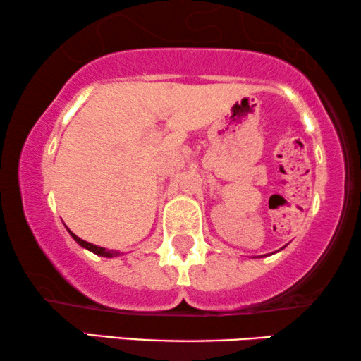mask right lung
<instances>
[{
    "label": "right lung",
    "mask_w": 361,
    "mask_h": 361,
    "mask_svg": "<svg viewBox=\"0 0 361 361\" xmlns=\"http://www.w3.org/2000/svg\"><path fill=\"white\" fill-rule=\"evenodd\" d=\"M68 231H70V230H68ZM70 235L73 236V240H75L76 243H78L80 246H83V248L90 250V252H93L94 255H99V257L113 258V257H118V255H120V252H116V250H106V248H102V246H97V245H93V243H88V241L78 238V236H76L75 233H71V231H70Z\"/></svg>",
    "instance_id": "add662e5"
}]
</instances>
